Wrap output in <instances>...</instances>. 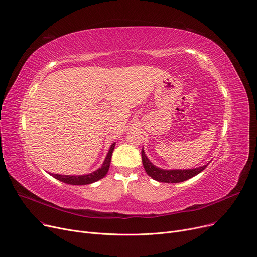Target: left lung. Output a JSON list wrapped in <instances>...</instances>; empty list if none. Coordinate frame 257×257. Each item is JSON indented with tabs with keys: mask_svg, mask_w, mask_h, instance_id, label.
Here are the masks:
<instances>
[{
	"mask_svg": "<svg viewBox=\"0 0 257 257\" xmlns=\"http://www.w3.org/2000/svg\"><path fill=\"white\" fill-rule=\"evenodd\" d=\"M142 156V163L144 166V169L146 174H148L150 177H152L154 180L158 182H164V183H180L183 181H186L194 176H197L198 174L202 173L203 170L207 167L206 164L201 167H197L193 169H162L159 168L156 165H154L150 160L149 158L146 157L144 150L142 149L141 152Z\"/></svg>",
	"mask_w": 257,
	"mask_h": 257,
	"instance_id": "1",
	"label": "left lung"
}]
</instances>
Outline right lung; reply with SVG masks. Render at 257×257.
<instances>
[{
	"instance_id": "add662e5",
	"label": "right lung",
	"mask_w": 257,
	"mask_h": 257,
	"mask_svg": "<svg viewBox=\"0 0 257 257\" xmlns=\"http://www.w3.org/2000/svg\"><path fill=\"white\" fill-rule=\"evenodd\" d=\"M114 148H115V143H113L111 145V148H109L108 153L105 157V160L102 163V166L97 169L96 172H93L88 175H83V176H65V175H58V174H51V176L59 181L67 183V184H71V185L91 184V183H94L96 181L102 179L107 174L109 164H111V159H112V154H113Z\"/></svg>"
}]
</instances>
